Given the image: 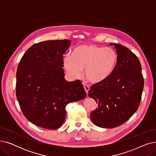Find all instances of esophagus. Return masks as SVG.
<instances>
[{"mask_svg": "<svg viewBox=\"0 0 156 156\" xmlns=\"http://www.w3.org/2000/svg\"><path fill=\"white\" fill-rule=\"evenodd\" d=\"M83 87H84V89H85V90L87 94H88V91H89V90H90L89 86L88 85H87V84H83Z\"/></svg>", "mask_w": 156, "mask_h": 156, "instance_id": "obj_1", "label": "esophagus"}]
</instances>
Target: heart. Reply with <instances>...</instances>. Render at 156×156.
Masks as SVG:
<instances>
[{"instance_id": "b5f03b06", "label": "heart", "mask_w": 156, "mask_h": 156, "mask_svg": "<svg viewBox=\"0 0 156 156\" xmlns=\"http://www.w3.org/2000/svg\"><path fill=\"white\" fill-rule=\"evenodd\" d=\"M118 55L111 47H102L94 44H84L76 47L71 55L63 58V66L68 75L72 78L79 77L85 69L87 79L93 83L107 80L116 69Z\"/></svg>"}]
</instances>
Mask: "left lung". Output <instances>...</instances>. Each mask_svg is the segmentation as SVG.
Here are the masks:
<instances>
[{
  "label": "left lung",
  "instance_id": "8db88e82",
  "mask_svg": "<svg viewBox=\"0 0 156 156\" xmlns=\"http://www.w3.org/2000/svg\"><path fill=\"white\" fill-rule=\"evenodd\" d=\"M114 45L118 62L112 75L102 83L93 85L88 95L98 104L90 113L94 123L112 128L126 122L138 109L143 92L144 80L142 66L136 55L128 48Z\"/></svg>",
  "mask_w": 156,
  "mask_h": 156
}]
</instances>
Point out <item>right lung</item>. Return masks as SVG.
Segmentation results:
<instances>
[{
    "instance_id": "add662e5",
    "label": "right lung",
    "mask_w": 156,
    "mask_h": 156,
    "mask_svg": "<svg viewBox=\"0 0 156 156\" xmlns=\"http://www.w3.org/2000/svg\"><path fill=\"white\" fill-rule=\"evenodd\" d=\"M70 40H48L29 48L16 72V97L21 109L33 124L45 129L61 127L66 106L82 100L86 92L80 80L64 78L63 54Z\"/></svg>"
}]
</instances>
